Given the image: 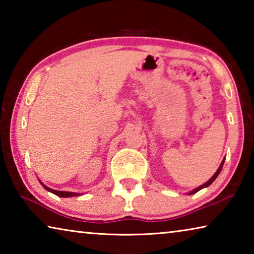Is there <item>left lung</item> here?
<instances>
[{
	"mask_svg": "<svg viewBox=\"0 0 254 254\" xmlns=\"http://www.w3.org/2000/svg\"><path fill=\"white\" fill-rule=\"evenodd\" d=\"M223 165H224V160H223V161H222V163H221V166H220V168H218V169H217V171H216V173H215V174H214V176H213V177H212V178H210V179L208 180V182H207V183H205L204 185H201V186H199L198 188H196V189H195V190H192V191L190 192V195H191V194H195V192H197V191H198V190H200V189H201V188H204V187H207V186H209V185H210V184H212V183L214 182V180L217 178V176H218V175H220V173H221V170H222V168H223Z\"/></svg>",
	"mask_w": 254,
	"mask_h": 254,
	"instance_id": "obj_1",
	"label": "left lung"
}]
</instances>
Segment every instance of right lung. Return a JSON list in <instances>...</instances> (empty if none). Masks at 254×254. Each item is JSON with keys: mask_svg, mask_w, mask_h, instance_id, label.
Here are the masks:
<instances>
[{"mask_svg": "<svg viewBox=\"0 0 254 254\" xmlns=\"http://www.w3.org/2000/svg\"><path fill=\"white\" fill-rule=\"evenodd\" d=\"M42 186H44L47 190L48 191H50V192H53V194H55V195H57V196H59V197H72V196H78L79 194L78 192H71V191H59V190H54V189H51V188H48L47 186H45L44 184H41Z\"/></svg>", "mask_w": 254, "mask_h": 254, "instance_id": "right-lung-1", "label": "right lung"}]
</instances>
